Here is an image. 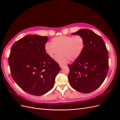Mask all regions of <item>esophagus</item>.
I'll use <instances>...</instances> for the list:
<instances>
[{"label": "esophagus", "mask_w": 120, "mask_h": 120, "mask_svg": "<svg viewBox=\"0 0 120 120\" xmlns=\"http://www.w3.org/2000/svg\"><path fill=\"white\" fill-rule=\"evenodd\" d=\"M59 66L60 67V68H63L64 67V65L63 64H60Z\"/></svg>", "instance_id": "1"}]
</instances>
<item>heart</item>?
I'll use <instances>...</instances> for the list:
<instances>
[{
	"mask_svg": "<svg viewBox=\"0 0 120 120\" xmlns=\"http://www.w3.org/2000/svg\"><path fill=\"white\" fill-rule=\"evenodd\" d=\"M85 48V41L82 36L60 35L53 38L52 43L46 42L45 50L50 59L55 58L57 62L66 64L70 60L75 61L80 57Z\"/></svg>",
	"mask_w": 120,
	"mask_h": 120,
	"instance_id": "heart-1",
	"label": "heart"
}]
</instances>
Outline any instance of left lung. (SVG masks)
<instances>
[{
    "mask_svg": "<svg viewBox=\"0 0 120 120\" xmlns=\"http://www.w3.org/2000/svg\"><path fill=\"white\" fill-rule=\"evenodd\" d=\"M84 38L85 48L79 59L68 64L69 83L82 93H90L101 86L109 70L108 52L103 38L94 31L82 29L72 33Z\"/></svg>",
    "mask_w": 120,
    "mask_h": 120,
    "instance_id": "left-lung-1",
    "label": "left lung"
}]
</instances>
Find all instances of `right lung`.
<instances>
[{"mask_svg":"<svg viewBox=\"0 0 120 120\" xmlns=\"http://www.w3.org/2000/svg\"><path fill=\"white\" fill-rule=\"evenodd\" d=\"M47 37L27 35L14 43L8 64L13 80L24 91L41 96L54 85L60 70L59 64L47 55L45 45Z\"/></svg>","mask_w":120,"mask_h":120,"instance_id":"1","label":"right lung"}]
</instances>
